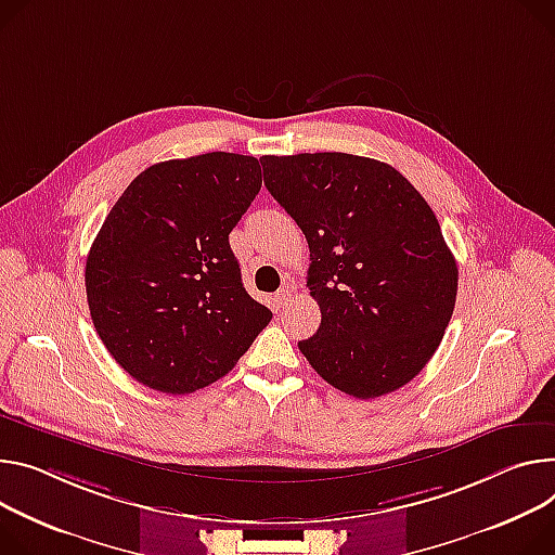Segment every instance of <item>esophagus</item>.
I'll return each instance as SVG.
<instances>
[{"instance_id": "obj_1", "label": "esophagus", "mask_w": 555, "mask_h": 555, "mask_svg": "<svg viewBox=\"0 0 555 555\" xmlns=\"http://www.w3.org/2000/svg\"><path fill=\"white\" fill-rule=\"evenodd\" d=\"M289 300H292V294H289L287 287H283V289H279V292L274 294V306H276V310L285 308V306L289 304Z\"/></svg>"}]
</instances>
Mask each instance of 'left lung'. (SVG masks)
Masks as SVG:
<instances>
[{
	"instance_id": "8db88e82",
	"label": "left lung",
	"mask_w": 555,
	"mask_h": 555,
	"mask_svg": "<svg viewBox=\"0 0 555 555\" xmlns=\"http://www.w3.org/2000/svg\"><path fill=\"white\" fill-rule=\"evenodd\" d=\"M270 194L310 245L321 327L298 349L336 389L376 398L434 357L459 268L438 219L396 168L347 153L261 157Z\"/></svg>"
}]
</instances>
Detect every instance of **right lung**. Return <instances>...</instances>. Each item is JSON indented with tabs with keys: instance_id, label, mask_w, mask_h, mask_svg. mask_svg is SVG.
Returning <instances> with one entry per match:
<instances>
[{
	"instance_id": "right-lung-1",
	"label": "right lung",
	"mask_w": 555,
	"mask_h": 555,
	"mask_svg": "<svg viewBox=\"0 0 555 555\" xmlns=\"http://www.w3.org/2000/svg\"><path fill=\"white\" fill-rule=\"evenodd\" d=\"M261 181L259 159L234 153L155 164L124 190L92 241L94 330L141 385L166 393L208 387L270 323L228 241Z\"/></svg>"
}]
</instances>
